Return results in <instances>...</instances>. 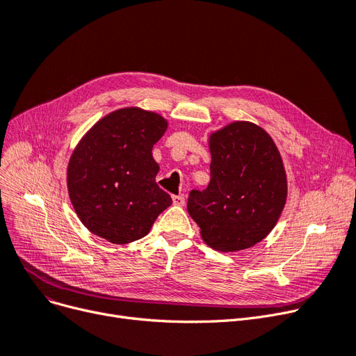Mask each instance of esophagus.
Returning a JSON list of instances; mask_svg holds the SVG:
<instances>
[{"instance_id":"esophagus-1","label":"esophagus","mask_w":356,"mask_h":356,"mask_svg":"<svg viewBox=\"0 0 356 356\" xmlns=\"http://www.w3.org/2000/svg\"><path fill=\"white\" fill-rule=\"evenodd\" d=\"M173 204L177 205V207L184 205V196L183 195H175L173 196Z\"/></svg>"}]
</instances>
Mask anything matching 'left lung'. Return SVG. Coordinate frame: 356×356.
<instances>
[{
	"label": "left lung",
	"mask_w": 356,
	"mask_h": 356,
	"mask_svg": "<svg viewBox=\"0 0 356 356\" xmlns=\"http://www.w3.org/2000/svg\"><path fill=\"white\" fill-rule=\"evenodd\" d=\"M209 149L211 181L204 191H191L188 212L212 249H249L270 233L285 207L281 154L252 122H233L213 132Z\"/></svg>",
	"instance_id": "8db88e82"
}]
</instances>
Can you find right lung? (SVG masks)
<instances>
[{"instance_id":"obj_1","label":"right lung","mask_w":356,"mask_h":356,"mask_svg":"<svg viewBox=\"0 0 356 356\" xmlns=\"http://www.w3.org/2000/svg\"><path fill=\"white\" fill-rule=\"evenodd\" d=\"M167 129L160 115L125 107L100 119L74 149L68 193L81 222L113 244L148 234L172 197L156 183L152 147Z\"/></svg>"}]
</instances>
